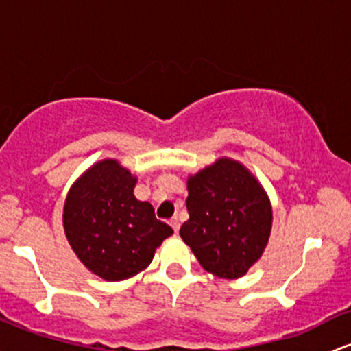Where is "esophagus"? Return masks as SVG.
I'll return each instance as SVG.
<instances>
[{
    "instance_id": "esophagus-1",
    "label": "esophagus",
    "mask_w": 351,
    "mask_h": 351,
    "mask_svg": "<svg viewBox=\"0 0 351 351\" xmlns=\"http://www.w3.org/2000/svg\"><path fill=\"white\" fill-rule=\"evenodd\" d=\"M169 225H171V228L175 230V233H178V230H180V219L178 218L173 217L171 219H169Z\"/></svg>"
}]
</instances>
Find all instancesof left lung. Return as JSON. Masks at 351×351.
Segmentation results:
<instances>
[{"label": "left lung", "mask_w": 351, "mask_h": 351, "mask_svg": "<svg viewBox=\"0 0 351 351\" xmlns=\"http://www.w3.org/2000/svg\"><path fill=\"white\" fill-rule=\"evenodd\" d=\"M188 221L180 237L199 265L219 278H240L261 256L271 230V206L255 176L219 158L188 180Z\"/></svg>", "instance_id": "obj_1"}]
</instances>
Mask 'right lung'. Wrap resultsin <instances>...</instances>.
<instances>
[{"label": "right lung", "mask_w": 351, "mask_h": 351, "mask_svg": "<svg viewBox=\"0 0 351 351\" xmlns=\"http://www.w3.org/2000/svg\"><path fill=\"white\" fill-rule=\"evenodd\" d=\"M136 178L118 161L91 167L69 190L64 233L84 267L108 282L130 278L152 263L155 250L173 234L148 202L133 195Z\"/></svg>", "instance_id": "1"}]
</instances>
